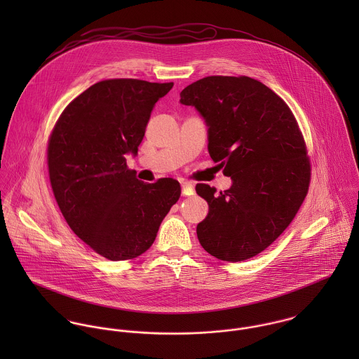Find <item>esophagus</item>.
Instances as JSON below:
<instances>
[{
    "mask_svg": "<svg viewBox=\"0 0 359 359\" xmlns=\"http://www.w3.org/2000/svg\"><path fill=\"white\" fill-rule=\"evenodd\" d=\"M181 188H182V195L184 196H191L195 192L194 185L189 184V182H181Z\"/></svg>",
    "mask_w": 359,
    "mask_h": 359,
    "instance_id": "obj_1",
    "label": "esophagus"
}]
</instances>
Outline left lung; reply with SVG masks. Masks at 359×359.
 <instances>
[{
  "label": "left lung",
  "mask_w": 359,
  "mask_h": 359,
  "mask_svg": "<svg viewBox=\"0 0 359 359\" xmlns=\"http://www.w3.org/2000/svg\"><path fill=\"white\" fill-rule=\"evenodd\" d=\"M180 97L203 117L208 154L232 180L219 194L196 185L208 205L198 239L224 261L257 256L289 226L307 195L309 161L297 121L282 98L245 76L205 77Z\"/></svg>",
  "instance_id": "8db88e82"
}]
</instances>
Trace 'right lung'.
I'll return each instance as SVG.
<instances>
[{"label": "right lung", "mask_w": 359, "mask_h": 359, "mask_svg": "<svg viewBox=\"0 0 359 359\" xmlns=\"http://www.w3.org/2000/svg\"><path fill=\"white\" fill-rule=\"evenodd\" d=\"M174 83L100 81L60 114L50 138L52 191L72 231L98 255L141 256L181 195L180 182L147 184L127 168L137 156L156 102Z\"/></svg>", "instance_id": "1"}]
</instances>
